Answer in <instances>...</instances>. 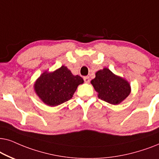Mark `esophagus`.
<instances>
[{
  "instance_id": "1",
  "label": "esophagus",
  "mask_w": 159,
  "mask_h": 159,
  "mask_svg": "<svg viewBox=\"0 0 159 159\" xmlns=\"http://www.w3.org/2000/svg\"><path fill=\"white\" fill-rule=\"evenodd\" d=\"M84 81H85V83H89L90 81V78L89 76H85V77H84Z\"/></svg>"
}]
</instances>
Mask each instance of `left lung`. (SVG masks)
I'll return each mask as SVG.
<instances>
[{"label": "left lung", "instance_id": "obj_1", "mask_svg": "<svg viewBox=\"0 0 159 159\" xmlns=\"http://www.w3.org/2000/svg\"><path fill=\"white\" fill-rule=\"evenodd\" d=\"M91 84L98 93L99 98L112 105L120 104L131 92L130 84L125 78L116 75L106 67L95 73Z\"/></svg>", "mask_w": 159, "mask_h": 159}]
</instances>
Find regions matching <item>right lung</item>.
<instances>
[{
	"instance_id": "right-lung-1",
	"label": "right lung",
	"mask_w": 159,
	"mask_h": 159,
	"mask_svg": "<svg viewBox=\"0 0 159 159\" xmlns=\"http://www.w3.org/2000/svg\"><path fill=\"white\" fill-rule=\"evenodd\" d=\"M84 83L81 76L74 75L62 65L53 72L44 71L34 84V91L44 104L57 106L68 101L80 84Z\"/></svg>"
}]
</instances>
